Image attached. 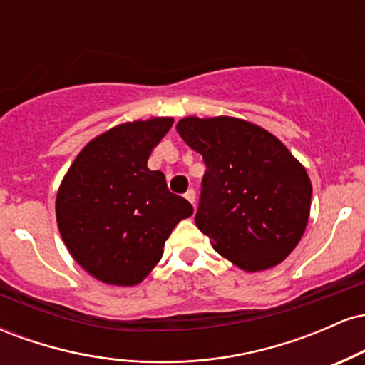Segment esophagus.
Returning <instances> with one entry per match:
<instances>
[{
	"instance_id": "1",
	"label": "esophagus",
	"mask_w": 365,
	"mask_h": 365,
	"mask_svg": "<svg viewBox=\"0 0 365 365\" xmlns=\"http://www.w3.org/2000/svg\"><path fill=\"white\" fill-rule=\"evenodd\" d=\"M185 199L188 200V202H192V206L195 207V190L194 188H188V190L185 192Z\"/></svg>"
}]
</instances>
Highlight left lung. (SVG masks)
<instances>
[{
    "label": "left lung",
    "mask_w": 365,
    "mask_h": 365,
    "mask_svg": "<svg viewBox=\"0 0 365 365\" xmlns=\"http://www.w3.org/2000/svg\"><path fill=\"white\" fill-rule=\"evenodd\" d=\"M206 165L195 225L217 254L245 271L273 267L295 249L311 211L307 171L269 132L217 116L178 121Z\"/></svg>",
    "instance_id": "obj_1"
}]
</instances>
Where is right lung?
Masks as SVG:
<instances>
[{"label":"right lung","mask_w":365,"mask_h":365,"mask_svg":"<svg viewBox=\"0 0 365 365\" xmlns=\"http://www.w3.org/2000/svg\"><path fill=\"white\" fill-rule=\"evenodd\" d=\"M173 118L123 123L81 150L63 178L56 220L72 257L104 283H140L166 238L194 207L171 194L163 171L148 168Z\"/></svg>","instance_id":"add662e5"}]
</instances>
